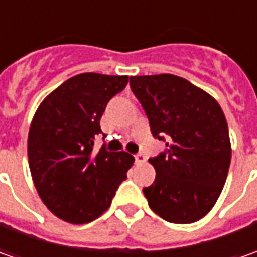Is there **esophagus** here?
<instances>
[{"mask_svg":"<svg viewBox=\"0 0 257 257\" xmlns=\"http://www.w3.org/2000/svg\"><path fill=\"white\" fill-rule=\"evenodd\" d=\"M134 159H136V163L137 164H142L146 162V156L143 153H137L134 156Z\"/></svg>","mask_w":257,"mask_h":257,"instance_id":"1","label":"esophagus"}]
</instances>
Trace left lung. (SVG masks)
<instances>
[{
    "label": "left lung",
    "instance_id": "obj_1",
    "mask_svg": "<svg viewBox=\"0 0 257 257\" xmlns=\"http://www.w3.org/2000/svg\"><path fill=\"white\" fill-rule=\"evenodd\" d=\"M154 137L166 150L149 162L156 179L143 193L150 209L170 223L200 220L226 183L232 147L222 107L210 94L173 74L130 77Z\"/></svg>",
    "mask_w": 257,
    "mask_h": 257
}]
</instances>
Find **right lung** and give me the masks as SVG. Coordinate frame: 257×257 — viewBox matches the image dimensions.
Instances as JSON below:
<instances>
[{"mask_svg":"<svg viewBox=\"0 0 257 257\" xmlns=\"http://www.w3.org/2000/svg\"><path fill=\"white\" fill-rule=\"evenodd\" d=\"M127 83V75H74L35 111L28 133L33 182L48 210L64 222L84 224L100 217L133 166L125 152H107L104 144L93 152L105 105Z\"/></svg>","mask_w":257,"mask_h":257,"instance_id":"1","label":"right lung"}]
</instances>
